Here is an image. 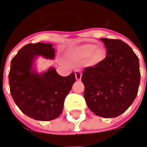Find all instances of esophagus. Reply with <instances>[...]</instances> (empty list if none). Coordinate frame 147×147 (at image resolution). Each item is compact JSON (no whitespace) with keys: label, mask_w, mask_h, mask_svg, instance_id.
Wrapping results in <instances>:
<instances>
[{"label":"esophagus","mask_w":147,"mask_h":147,"mask_svg":"<svg viewBox=\"0 0 147 147\" xmlns=\"http://www.w3.org/2000/svg\"><path fill=\"white\" fill-rule=\"evenodd\" d=\"M75 76H76V79L77 81H80L81 80V78H82V73L80 72V71H75Z\"/></svg>","instance_id":"esophagus-1"}]
</instances>
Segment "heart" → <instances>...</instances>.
Returning a JSON list of instances; mask_svg holds the SVG:
<instances>
[{"label": "heart", "instance_id": "1", "mask_svg": "<svg viewBox=\"0 0 147 147\" xmlns=\"http://www.w3.org/2000/svg\"><path fill=\"white\" fill-rule=\"evenodd\" d=\"M68 56L75 61H84L88 59L90 66H96L105 60V49L98 46L95 43H86L68 52Z\"/></svg>", "mask_w": 147, "mask_h": 147}]
</instances>
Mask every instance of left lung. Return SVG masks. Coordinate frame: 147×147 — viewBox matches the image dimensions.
Returning a JSON list of instances; mask_svg holds the SVG:
<instances>
[{"mask_svg": "<svg viewBox=\"0 0 147 147\" xmlns=\"http://www.w3.org/2000/svg\"><path fill=\"white\" fill-rule=\"evenodd\" d=\"M107 49L105 60L83 72L84 98L97 116L113 118L129 108L140 83L139 58L127 43L101 38Z\"/></svg>", "mask_w": 147, "mask_h": 147, "instance_id": "left-lung-1", "label": "left lung"}]
</instances>
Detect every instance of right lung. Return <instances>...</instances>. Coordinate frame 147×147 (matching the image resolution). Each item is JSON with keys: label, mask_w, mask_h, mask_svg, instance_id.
Segmentation results:
<instances>
[{"label": "right lung", "mask_w": 147, "mask_h": 147, "mask_svg": "<svg viewBox=\"0 0 147 147\" xmlns=\"http://www.w3.org/2000/svg\"><path fill=\"white\" fill-rule=\"evenodd\" d=\"M40 56L53 60V45L38 42L24 45L11 61L8 80L11 97L19 109L34 120L48 121L62 113L76 76L72 72L61 76L53 67L38 73L34 65Z\"/></svg>", "instance_id": "add662e5"}]
</instances>
